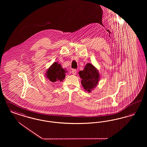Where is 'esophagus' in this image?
<instances>
[{
    "instance_id": "34e87169",
    "label": "esophagus",
    "mask_w": 147,
    "mask_h": 147,
    "mask_svg": "<svg viewBox=\"0 0 147 147\" xmlns=\"http://www.w3.org/2000/svg\"><path fill=\"white\" fill-rule=\"evenodd\" d=\"M71 73L73 75H76L77 74V70L76 69H73L71 71Z\"/></svg>"
}]
</instances>
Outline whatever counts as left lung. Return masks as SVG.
I'll use <instances>...</instances> for the list:
<instances>
[{
    "label": "left lung",
    "mask_w": 147,
    "mask_h": 147,
    "mask_svg": "<svg viewBox=\"0 0 147 147\" xmlns=\"http://www.w3.org/2000/svg\"><path fill=\"white\" fill-rule=\"evenodd\" d=\"M79 74L82 79V85L86 91L90 92L97 86L100 76L97 69L92 64L87 63L84 70L80 71Z\"/></svg>",
    "instance_id": "left-lung-1"
}]
</instances>
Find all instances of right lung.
Wrapping results in <instances>:
<instances>
[{
  "mask_svg": "<svg viewBox=\"0 0 147 147\" xmlns=\"http://www.w3.org/2000/svg\"><path fill=\"white\" fill-rule=\"evenodd\" d=\"M65 73L66 71L63 69L60 64L55 62L47 69L46 76L52 82H62L65 78Z\"/></svg>",
  "mask_w": 147,
  "mask_h": 147,
  "instance_id": "add662e5",
  "label": "right lung"
}]
</instances>
